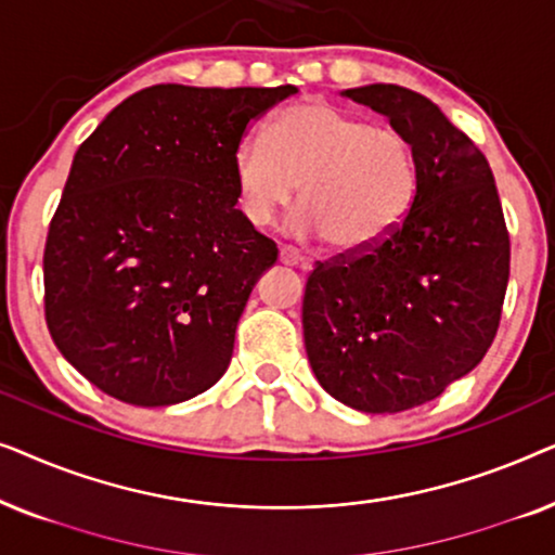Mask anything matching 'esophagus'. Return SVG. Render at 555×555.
I'll return each mask as SVG.
<instances>
[{
  "instance_id": "34e87169",
  "label": "esophagus",
  "mask_w": 555,
  "mask_h": 555,
  "mask_svg": "<svg viewBox=\"0 0 555 555\" xmlns=\"http://www.w3.org/2000/svg\"><path fill=\"white\" fill-rule=\"evenodd\" d=\"M280 262L287 264V268H298V264H306V257H302L298 249L283 245L280 247Z\"/></svg>"
}]
</instances>
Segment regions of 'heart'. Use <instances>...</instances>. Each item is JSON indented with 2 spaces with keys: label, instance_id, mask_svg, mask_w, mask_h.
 Masks as SVG:
<instances>
[{
  "label": "heart",
  "instance_id": "heart-1",
  "mask_svg": "<svg viewBox=\"0 0 555 555\" xmlns=\"http://www.w3.org/2000/svg\"><path fill=\"white\" fill-rule=\"evenodd\" d=\"M237 211L262 230L291 207L300 186V234H321L333 255L374 253L404 224L416 199L412 143L391 126H374L325 101L280 111L268 135L232 151Z\"/></svg>",
  "mask_w": 555,
  "mask_h": 555
}]
</instances>
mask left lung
<instances>
[{"label":"left lung","instance_id":"left-lung-1","mask_svg":"<svg viewBox=\"0 0 555 555\" xmlns=\"http://www.w3.org/2000/svg\"><path fill=\"white\" fill-rule=\"evenodd\" d=\"M404 133L416 199L374 253L315 262L302 298L308 361L325 391L369 414L437 399L495 338L511 234L482 151L429 98L401 86L346 90Z\"/></svg>","mask_w":555,"mask_h":555}]
</instances>
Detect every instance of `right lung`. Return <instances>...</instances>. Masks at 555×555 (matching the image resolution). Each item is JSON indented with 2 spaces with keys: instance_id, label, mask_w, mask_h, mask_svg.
I'll list each match as a JSON object with an SVG mask.
<instances>
[{
  "instance_id": "right-lung-1",
  "label": "right lung",
  "mask_w": 555,
  "mask_h": 555,
  "mask_svg": "<svg viewBox=\"0 0 555 555\" xmlns=\"http://www.w3.org/2000/svg\"><path fill=\"white\" fill-rule=\"evenodd\" d=\"M291 93L151 86L75 151L44 242V321L103 393L169 406L230 366L249 293L278 260L234 207L232 151Z\"/></svg>"
}]
</instances>
